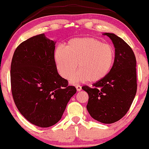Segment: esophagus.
Listing matches in <instances>:
<instances>
[{"label":"esophagus","mask_w":149,"mask_h":149,"mask_svg":"<svg viewBox=\"0 0 149 149\" xmlns=\"http://www.w3.org/2000/svg\"><path fill=\"white\" fill-rule=\"evenodd\" d=\"M75 87H76V89L77 91H80L81 90V87L79 86V85H76V86H75Z\"/></svg>","instance_id":"esophagus-1"}]
</instances>
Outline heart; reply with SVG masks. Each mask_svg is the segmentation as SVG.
I'll use <instances>...</instances> for the list:
<instances>
[{
	"mask_svg": "<svg viewBox=\"0 0 149 149\" xmlns=\"http://www.w3.org/2000/svg\"><path fill=\"white\" fill-rule=\"evenodd\" d=\"M113 57L111 46L89 37L70 40L65 49L58 48L54 53L60 74L67 79L72 77L74 84L100 81L109 72ZM78 65L80 69L74 75Z\"/></svg>",
	"mask_w": 149,
	"mask_h": 149,
	"instance_id": "1",
	"label": "heart"
}]
</instances>
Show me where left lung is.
<instances>
[{
    "mask_svg": "<svg viewBox=\"0 0 149 149\" xmlns=\"http://www.w3.org/2000/svg\"><path fill=\"white\" fill-rule=\"evenodd\" d=\"M115 47V60L107 75L91 88L83 86L89 95L87 109L92 118L111 124L125 116L136 93V58L133 49L113 33H103Z\"/></svg>",
    "mask_w": 149,
    "mask_h": 149,
    "instance_id": "left-lung-1",
    "label": "left lung"
}]
</instances>
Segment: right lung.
<instances>
[{
  "label": "right lung",
  "mask_w": 149,
  "mask_h": 149,
  "mask_svg": "<svg viewBox=\"0 0 149 149\" xmlns=\"http://www.w3.org/2000/svg\"><path fill=\"white\" fill-rule=\"evenodd\" d=\"M56 41L41 34L21 43L10 67L12 94L18 111L28 121L49 127L60 121L76 93L58 73L54 59Z\"/></svg>",
  "instance_id": "1"
}]
</instances>
